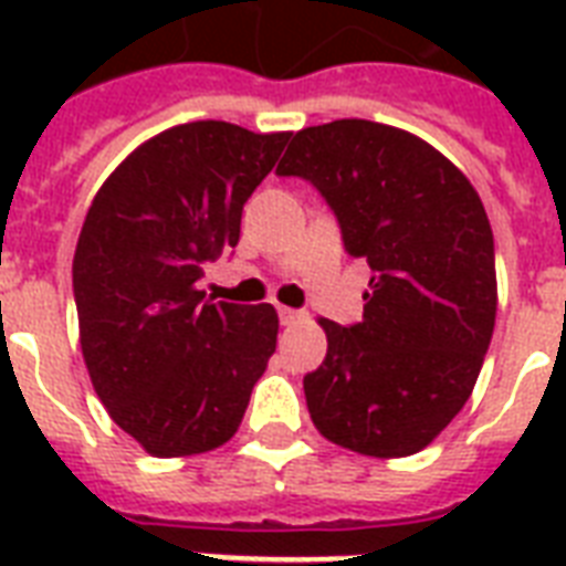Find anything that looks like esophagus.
<instances>
[{
  "mask_svg": "<svg viewBox=\"0 0 566 566\" xmlns=\"http://www.w3.org/2000/svg\"><path fill=\"white\" fill-rule=\"evenodd\" d=\"M305 317V314H302V311H296V308H279V319H282V326H293V323H300V319Z\"/></svg>",
  "mask_w": 566,
  "mask_h": 566,
  "instance_id": "obj_1",
  "label": "esophagus"
}]
</instances>
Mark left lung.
<instances>
[{
    "label": "left lung",
    "mask_w": 566,
    "mask_h": 566,
    "mask_svg": "<svg viewBox=\"0 0 566 566\" xmlns=\"http://www.w3.org/2000/svg\"><path fill=\"white\" fill-rule=\"evenodd\" d=\"M275 172L311 181L346 252L373 270L361 323H319L326 361L302 381L311 420L361 455L420 452L464 408L491 346L496 264L482 199L434 146L370 119L302 128Z\"/></svg>",
    "instance_id": "left-lung-1"
}]
</instances>
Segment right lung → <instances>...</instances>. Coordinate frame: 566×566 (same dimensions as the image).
<instances>
[{"mask_svg": "<svg viewBox=\"0 0 566 566\" xmlns=\"http://www.w3.org/2000/svg\"><path fill=\"white\" fill-rule=\"evenodd\" d=\"M291 132L199 119L137 146L84 217L73 258L82 355L111 420L155 458L222 447L275 353L273 305L205 300V264Z\"/></svg>", "mask_w": 566, "mask_h": 566, "instance_id": "1", "label": "right lung"}]
</instances>
